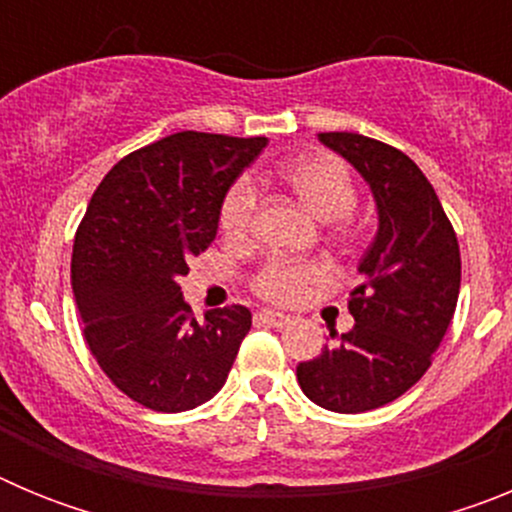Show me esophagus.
Returning a JSON list of instances; mask_svg holds the SVG:
<instances>
[{"label":"esophagus","mask_w":512,"mask_h":512,"mask_svg":"<svg viewBox=\"0 0 512 512\" xmlns=\"http://www.w3.org/2000/svg\"><path fill=\"white\" fill-rule=\"evenodd\" d=\"M256 320L264 325H271V328H287V325L292 323V318H289V315H282V312H274V310L256 312Z\"/></svg>","instance_id":"esophagus-1"}]
</instances>
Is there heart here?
<instances>
[{
    "label": "heart",
    "mask_w": 512,
    "mask_h": 512,
    "mask_svg": "<svg viewBox=\"0 0 512 512\" xmlns=\"http://www.w3.org/2000/svg\"><path fill=\"white\" fill-rule=\"evenodd\" d=\"M282 179L302 200V205L320 220H341L346 230L348 215L354 212L356 184L341 158L330 153H307L289 161L282 169ZM259 207V189L251 176H238L220 202V230L228 241H243L253 228ZM328 279V266L318 261L271 259L251 279L253 292L277 305H295L305 300L312 287Z\"/></svg>",
    "instance_id": "b5f03b06"
}]
</instances>
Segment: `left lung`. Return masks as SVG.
Returning <instances> with one entry per match:
<instances>
[{
  "label": "left lung",
  "instance_id": "1",
  "mask_svg": "<svg viewBox=\"0 0 512 512\" xmlns=\"http://www.w3.org/2000/svg\"><path fill=\"white\" fill-rule=\"evenodd\" d=\"M318 138L364 176L379 228L359 264L364 284L348 300L356 325L302 361L297 382L320 408L366 413L405 395L428 372L459 300V241L413 158L359 133Z\"/></svg>",
  "mask_w": 512,
  "mask_h": 512
}]
</instances>
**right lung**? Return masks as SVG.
Segmentation results:
<instances>
[{"label": "right lung", "instance_id": "1", "mask_svg": "<svg viewBox=\"0 0 512 512\" xmlns=\"http://www.w3.org/2000/svg\"><path fill=\"white\" fill-rule=\"evenodd\" d=\"M264 148L184 130L117 161L92 194L74 238V300L102 372L143 408L182 413L215 397L251 330L243 305L197 323L179 277L215 241L225 192Z\"/></svg>", "mask_w": 512, "mask_h": 512}]
</instances>
